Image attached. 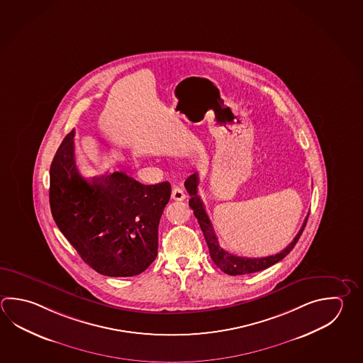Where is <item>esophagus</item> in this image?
<instances>
[{"label": "esophagus", "instance_id": "34e87169", "mask_svg": "<svg viewBox=\"0 0 363 363\" xmlns=\"http://www.w3.org/2000/svg\"><path fill=\"white\" fill-rule=\"evenodd\" d=\"M185 192L182 190V187L174 186L173 190H172V199L176 200V201H182V200H185Z\"/></svg>", "mask_w": 363, "mask_h": 363}]
</instances>
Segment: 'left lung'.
Masks as SVG:
<instances>
[{
  "mask_svg": "<svg viewBox=\"0 0 363 363\" xmlns=\"http://www.w3.org/2000/svg\"><path fill=\"white\" fill-rule=\"evenodd\" d=\"M198 185H199V176L198 173H194L190 177L186 179L185 187L189 195L191 196L189 200V206L194 211V216L198 219L199 225L201 231L204 233L206 244L209 247V253L212 257V260L214 264L223 271L225 274H230V276H236V274H254L258 272L262 269L274 266V263L280 262L286 257L287 254L293 250L295 244L298 242V240L301 238V233L306 227L307 223L308 216L303 226L298 235L295 236L294 240L287 245L282 252L280 253L274 254V255H269V257H263V258H247V257H236L233 254L228 253L223 247L219 245L218 238L214 233L212 222L208 217L206 212L204 204L201 201V199L198 195Z\"/></svg>",
  "mask_w": 363,
  "mask_h": 363,
  "instance_id": "left-lung-1",
  "label": "left lung"
}]
</instances>
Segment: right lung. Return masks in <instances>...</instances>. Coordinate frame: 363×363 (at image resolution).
Returning <instances> with one entry per match:
<instances>
[{
  "label": "right lung",
  "mask_w": 363,
  "mask_h": 363,
  "mask_svg": "<svg viewBox=\"0 0 363 363\" xmlns=\"http://www.w3.org/2000/svg\"><path fill=\"white\" fill-rule=\"evenodd\" d=\"M171 184L143 185L124 172L87 179L78 171L74 130L50 168V206L55 223L84 263L110 277L144 272L157 254V226Z\"/></svg>",
  "instance_id": "right-lung-1"
}]
</instances>
